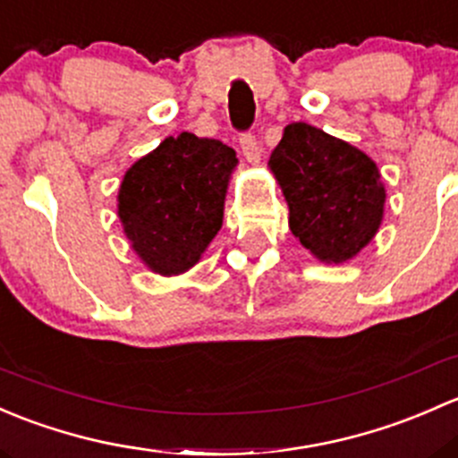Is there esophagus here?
<instances>
[{"label": "esophagus", "mask_w": 458, "mask_h": 458, "mask_svg": "<svg viewBox=\"0 0 458 458\" xmlns=\"http://www.w3.org/2000/svg\"><path fill=\"white\" fill-rule=\"evenodd\" d=\"M240 148H242L244 158H247L249 163H251V165H258V163H260V157H262L260 145H258L256 136H253L251 131H247V134L240 136Z\"/></svg>", "instance_id": "esophagus-1"}]
</instances>
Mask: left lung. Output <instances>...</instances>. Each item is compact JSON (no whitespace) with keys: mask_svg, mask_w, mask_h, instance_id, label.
<instances>
[{"mask_svg":"<svg viewBox=\"0 0 458 458\" xmlns=\"http://www.w3.org/2000/svg\"><path fill=\"white\" fill-rule=\"evenodd\" d=\"M268 169L289 205L291 233L319 262L352 260L384 220L386 185L375 160L309 123H291Z\"/></svg>","mask_w":458,"mask_h":458,"instance_id":"obj_1","label":"left lung"}]
</instances>
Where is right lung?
I'll return each instance as SVG.
<instances>
[{"label":"right lung","instance_id":"right-lung-1","mask_svg":"<svg viewBox=\"0 0 458 458\" xmlns=\"http://www.w3.org/2000/svg\"><path fill=\"white\" fill-rule=\"evenodd\" d=\"M238 158L229 145L182 131L136 160L119 187V220L140 262L172 277L200 262L223 227Z\"/></svg>","mask_w":458,"mask_h":458}]
</instances>
